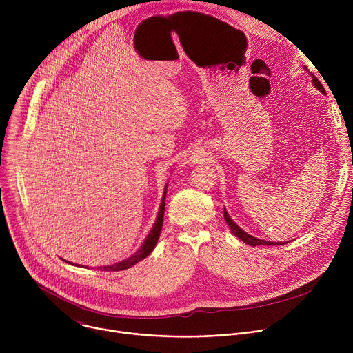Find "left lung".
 <instances>
[{
	"label": "left lung",
	"mask_w": 353,
	"mask_h": 353,
	"mask_svg": "<svg viewBox=\"0 0 353 353\" xmlns=\"http://www.w3.org/2000/svg\"><path fill=\"white\" fill-rule=\"evenodd\" d=\"M313 83H314V86H316L319 90L325 92L324 88H323V85H321V82H320L314 75H313ZM223 216H225V221H226V223L229 225L232 233H233L234 236H237L240 240H243V241H244L245 244H248V245L256 247V245H282V244H285V243H281V241H279V243L267 241V240H260V239H257V237L250 236L248 233H245L243 229H240V228L233 222V219L229 216V214L226 212V210H225V212H223Z\"/></svg>",
	"instance_id": "8db88e82"
}]
</instances>
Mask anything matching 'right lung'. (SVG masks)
Listing matches in <instances>:
<instances>
[{
  "label": "right lung",
  "mask_w": 353,
  "mask_h": 353,
  "mask_svg": "<svg viewBox=\"0 0 353 353\" xmlns=\"http://www.w3.org/2000/svg\"><path fill=\"white\" fill-rule=\"evenodd\" d=\"M165 198H166V190H165V194H163V199H162V204H161V208H159V214H158V218H157V222L154 225V228L150 229L148 237L145 239L143 244L139 247V250L137 251V253L134 256H131L130 259L124 260V261H120L114 265H109V267H100L102 268V271H121V270H127V268H131L132 265H135L137 263H139L141 260H143L145 257H148L150 254V251H152L158 243V239H159V234H161V230H162V225H163V215H165Z\"/></svg>",
  "instance_id": "obj_1"
}]
</instances>
